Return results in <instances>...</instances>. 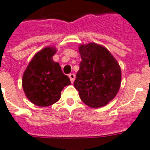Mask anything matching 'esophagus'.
<instances>
[{
	"instance_id": "1",
	"label": "esophagus",
	"mask_w": 150,
	"mask_h": 150,
	"mask_svg": "<svg viewBox=\"0 0 150 150\" xmlns=\"http://www.w3.org/2000/svg\"><path fill=\"white\" fill-rule=\"evenodd\" d=\"M68 77L70 78V80H71V83H73V82L75 81V74H69L68 75Z\"/></svg>"
}]
</instances>
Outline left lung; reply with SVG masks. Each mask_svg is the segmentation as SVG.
I'll use <instances>...</instances> for the list:
<instances>
[{
    "mask_svg": "<svg viewBox=\"0 0 150 150\" xmlns=\"http://www.w3.org/2000/svg\"><path fill=\"white\" fill-rule=\"evenodd\" d=\"M79 51L82 61L74 86L89 107H103L116 96L121 86L119 64L107 48L95 43L80 45Z\"/></svg>",
    "mask_w": 150,
    "mask_h": 150,
    "instance_id": "1",
    "label": "left lung"
}]
</instances>
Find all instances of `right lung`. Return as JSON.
I'll return each instance as SVG.
<instances>
[{
  "instance_id": "obj_1",
  "label": "right lung",
  "mask_w": 150,
  "mask_h": 150,
  "mask_svg": "<svg viewBox=\"0 0 150 150\" xmlns=\"http://www.w3.org/2000/svg\"><path fill=\"white\" fill-rule=\"evenodd\" d=\"M56 52V48L53 47H47L37 52L22 76L25 96L39 107H47L57 102L64 87L71 84L59 64L53 61Z\"/></svg>"
}]
</instances>
